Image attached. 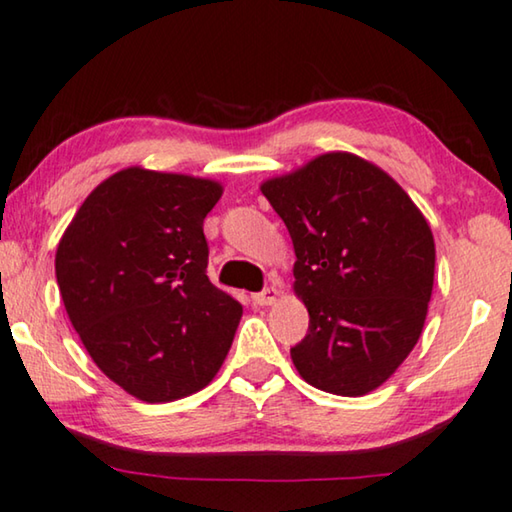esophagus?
<instances>
[{"label":"esophagus","instance_id":"obj_1","mask_svg":"<svg viewBox=\"0 0 512 512\" xmlns=\"http://www.w3.org/2000/svg\"><path fill=\"white\" fill-rule=\"evenodd\" d=\"M279 295H281V290L277 286H270V288H265L263 293L251 295V300H254V304H258V306H272L279 300Z\"/></svg>","mask_w":512,"mask_h":512}]
</instances>
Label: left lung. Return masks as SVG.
Here are the masks:
<instances>
[{
	"label": "left lung",
	"mask_w": 512,
	"mask_h": 512,
	"mask_svg": "<svg viewBox=\"0 0 512 512\" xmlns=\"http://www.w3.org/2000/svg\"><path fill=\"white\" fill-rule=\"evenodd\" d=\"M293 240L309 332L290 348L304 382L366 396L398 371L426 325L435 238L416 203L377 164L316 155L261 183Z\"/></svg>",
	"instance_id": "8db88e82"
}]
</instances>
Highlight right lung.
I'll list each match as a JSON object with an SVG mask.
<instances>
[{"label": "right lung", "mask_w": 512, "mask_h": 512, "mask_svg": "<svg viewBox=\"0 0 512 512\" xmlns=\"http://www.w3.org/2000/svg\"><path fill=\"white\" fill-rule=\"evenodd\" d=\"M212 178L128 167L86 196L61 235V300L96 366L144 403L212 382L242 306L212 286L203 219L222 199Z\"/></svg>", "instance_id": "right-lung-1"}]
</instances>
